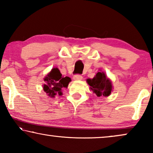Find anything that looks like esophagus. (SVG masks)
<instances>
[{
	"mask_svg": "<svg viewBox=\"0 0 153 153\" xmlns=\"http://www.w3.org/2000/svg\"><path fill=\"white\" fill-rule=\"evenodd\" d=\"M73 79H74V80H81V79H83V76L81 74H75L73 76Z\"/></svg>",
	"mask_w": 153,
	"mask_h": 153,
	"instance_id": "1",
	"label": "esophagus"
}]
</instances>
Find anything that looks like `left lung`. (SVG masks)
<instances>
[{"instance_id": "1", "label": "left lung", "mask_w": 153, "mask_h": 153, "mask_svg": "<svg viewBox=\"0 0 153 153\" xmlns=\"http://www.w3.org/2000/svg\"><path fill=\"white\" fill-rule=\"evenodd\" d=\"M88 83L90 85V89L93 90L97 97L109 96L112 91L111 82L106 77L103 72L97 73L94 78L87 79Z\"/></svg>"}]
</instances>
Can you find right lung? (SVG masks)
<instances>
[{"label": "right lung", "mask_w": 153, "mask_h": 153, "mask_svg": "<svg viewBox=\"0 0 153 153\" xmlns=\"http://www.w3.org/2000/svg\"><path fill=\"white\" fill-rule=\"evenodd\" d=\"M44 81V91L47 93L48 96L54 97L57 94L62 95L61 89L63 88H67L71 79L68 76H62L58 68H53L52 71L45 77Z\"/></svg>", "instance_id": "obj_1"}]
</instances>
